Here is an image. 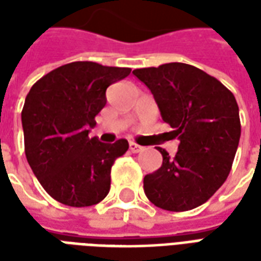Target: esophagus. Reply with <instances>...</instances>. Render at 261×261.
Listing matches in <instances>:
<instances>
[{
	"label": "esophagus",
	"mask_w": 261,
	"mask_h": 261,
	"mask_svg": "<svg viewBox=\"0 0 261 261\" xmlns=\"http://www.w3.org/2000/svg\"><path fill=\"white\" fill-rule=\"evenodd\" d=\"M142 149H144V147H141V145H138V144H136V142H130V151L131 152H141Z\"/></svg>",
	"instance_id": "1"
}]
</instances>
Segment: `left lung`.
I'll list each match as a JSON object with an SVG mask.
<instances>
[{"instance_id": "obj_1", "label": "left lung", "mask_w": 261, "mask_h": 261, "mask_svg": "<svg viewBox=\"0 0 261 261\" xmlns=\"http://www.w3.org/2000/svg\"><path fill=\"white\" fill-rule=\"evenodd\" d=\"M152 92L165 123L179 138L175 158L162 148V166L144 177V192L156 207L189 211L224 185L241 138L233 93L202 69L183 63L133 71Z\"/></svg>"}]
</instances>
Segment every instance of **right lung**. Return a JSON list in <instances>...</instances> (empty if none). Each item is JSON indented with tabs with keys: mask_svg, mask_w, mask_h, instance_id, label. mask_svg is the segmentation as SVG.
Returning <instances> with one entry per match:
<instances>
[{
	"mask_svg": "<svg viewBox=\"0 0 261 261\" xmlns=\"http://www.w3.org/2000/svg\"><path fill=\"white\" fill-rule=\"evenodd\" d=\"M130 68L74 61L42 76L25 99L22 127L26 159L43 189L61 204L89 207L110 190V170L124 155V138L103 144L89 138L106 89Z\"/></svg>",
	"mask_w": 261,
	"mask_h": 261,
	"instance_id": "obj_1",
	"label": "right lung"
}]
</instances>
